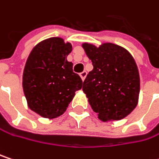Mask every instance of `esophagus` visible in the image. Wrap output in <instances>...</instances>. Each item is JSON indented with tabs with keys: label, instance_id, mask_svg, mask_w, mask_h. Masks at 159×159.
Wrapping results in <instances>:
<instances>
[{
	"label": "esophagus",
	"instance_id": "obj_1",
	"mask_svg": "<svg viewBox=\"0 0 159 159\" xmlns=\"http://www.w3.org/2000/svg\"><path fill=\"white\" fill-rule=\"evenodd\" d=\"M86 75H87V72H86V71H83L82 73H80V76H81V78H82L83 81L84 80L85 76H86Z\"/></svg>",
	"mask_w": 159,
	"mask_h": 159
}]
</instances>
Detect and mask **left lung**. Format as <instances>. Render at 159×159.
Returning a JSON list of instances; mask_svg holds the SVG:
<instances>
[{"label":"left lung","mask_w":159,"mask_h":159,"mask_svg":"<svg viewBox=\"0 0 159 159\" xmlns=\"http://www.w3.org/2000/svg\"><path fill=\"white\" fill-rule=\"evenodd\" d=\"M93 70L83 84L92 109L103 121L120 120L137 107L140 80L132 55L121 46L104 43L99 47L84 43Z\"/></svg>","instance_id":"1"}]
</instances>
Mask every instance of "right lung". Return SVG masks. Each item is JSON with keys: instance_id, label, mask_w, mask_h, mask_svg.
Listing matches in <instances>:
<instances>
[{"instance_id": "right-lung-1", "label": "right lung", "mask_w": 159, "mask_h": 159, "mask_svg": "<svg viewBox=\"0 0 159 159\" xmlns=\"http://www.w3.org/2000/svg\"><path fill=\"white\" fill-rule=\"evenodd\" d=\"M71 43L52 37L39 43L25 64L22 87L28 107L43 117L54 118L65 112L83 81L66 57Z\"/></svg>"}]
</instances>
